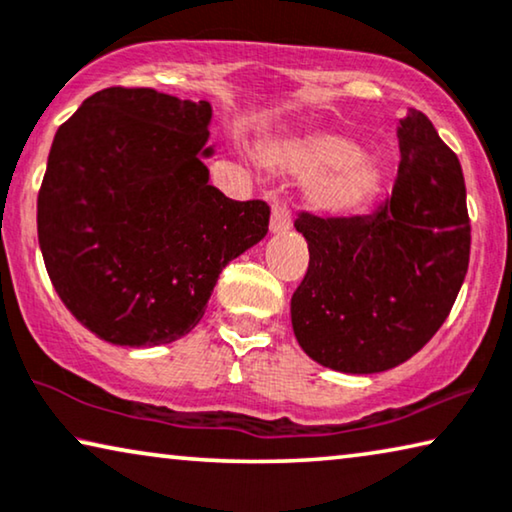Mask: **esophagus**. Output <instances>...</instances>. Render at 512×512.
<instances>
[{
    "instance_id": "1",
    "label": "esophagus",
    "mask_w": 512,
    "mask_h": 512,
    "mask_svg": "<svg viewBox=\"0 0 512 512\" xmlns=\"http://www.w3.org/2000/svg\"><path fill=\"white\" fill-rule=\"evenodd\" d=\"M286 231H291V212H288L286 205L274 203L270 214V233L281 235Z\"/></svg>"
}]
</instances>
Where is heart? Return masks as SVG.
<instances>
[{
    "instance_id": "obj_1",
    "label": "heart",
    "mask_w": 512,
    "mask_h": 512,
    "mask_svg": "<svg viewBox=\"0 0 512 512\" xmlns=\"http://www.w3.org/2000/svg\"><path fill=\"white\" fill-rule=\"evenodd\" d=\"M263 164L307 182L311 210L346 217L365 207L381 187L376 159L358 154V145L342 133L309 131L263 145Z\"/></svg>"
}]
</instances>
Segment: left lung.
<instances>
[{
	"instance_id": "obj_1",
	"label": "left lung",
	"mask_w": 512,
	"mask_h": 512,
	"mask_svg": "<svg viewBox=\"0 0 512 512\" xmlns=\"http://www.w3.org/2000/svg\"><path fill=\"white\" fill-rule=\"evenodd\" d=\"M392 196L374 214L295 219L309 268L291 298L298 344L318 365L376 374L436 335L469 268L471 226L457 154L416 108L399 120Z\"/></svg>"
}]
</instances>
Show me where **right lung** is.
Segmentation results:
<instances>
[{
  "instance_id": "right-lung-1",
  "label": "right lung",
  "mask_w": 512,
  "mask_h": 512,
  "mask_svg": "<svg viewBox=\"0 0 512 512\" xmlns=\"http://www.w3.org/2000/svg\"><path fill=\"white\" fill-rule=\"evenodd\" d=\"M210 122L207 101L108 87L55 133L39 247L66 309L103 342H177L221 270L268 235V205L210 184Z\"/></svg>"
}]
</instances>
